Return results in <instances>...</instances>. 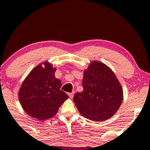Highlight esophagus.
<instances>
[{
    "label": "esophagus",
    "instance_id": "34e87169",
    "mask_svg": "<svg viewBox=\"0 0 150 150\" xmlns=\"http://www.w3.org/2000/svg\"><path fill=\"white\" fill-rule=\"evenodd\" d=\"M68 96H69L70 98H73V96H74V92L69 93H68Z\"/></svg>",
    "mask_w": 150,
    "mask_h": 150
}]
</instances>
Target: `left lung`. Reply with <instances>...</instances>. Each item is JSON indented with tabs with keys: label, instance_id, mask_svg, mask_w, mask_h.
<instances>
[{
	"label": "left lung",
	"instance_id": "1",
	"mask_svg": "<svg viewBox=\"0 0 150 150\" xmlns=\"http://www.w3.org/2000/svg\"><path fill=\"white\" fill-rule=\"evenodd\" d=\"M83 75V91L73 97L80 115L95 122L110 119L118 110L124 97L116 75L107 65L98 61H91Z\"/></svg>",
	"mask_w": 150,
	"mask_h": 150
}]
</instances>
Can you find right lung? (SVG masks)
I'll return each instance as SVG.
<instances>
[{"label": "right lung", "instance_id": "1", "mask_svg": "<svg viewBox=\"0 0 150 150\" xmlns=\"http://www.w3.org/2000/svg\"><path fill=\"white\" fill-rule=\"evenodd\" d=\"M57 68L48 61L36 66L19 88L18 97L23 110L29 116L46 120L57 115L68 96L60 89L61 82L56 78Z\"/></svg>", "mask_w": 150, "mask_h": 150}]
</instances>
